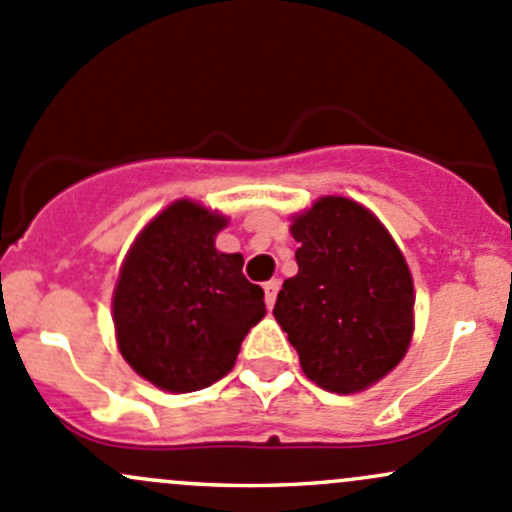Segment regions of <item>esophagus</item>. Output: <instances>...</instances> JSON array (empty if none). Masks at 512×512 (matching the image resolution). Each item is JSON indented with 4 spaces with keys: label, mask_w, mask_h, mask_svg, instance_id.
<instances>
[{
    "label": "esophagus",
    "mask_w": 512,
    "mask_h": 512,
    "mask_svg": "<svg viewBox=\"0 0 512 512\" xmlns=\"http://www.w3.org/2000/svg\"><path fill=\"white\" fill-rule=\"evenodd\" d=\"M278 288H281V281H278V278H273V281H268L266 286H263V291H266V305H268V308H273V303H276Z\"/></svg>",
    "instance_id": "obj_1"
}]
</instances>
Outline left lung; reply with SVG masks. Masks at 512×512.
<instances>
[{
  "label": "left lung",
  "mask_w": 512,
  "mask_h": 512,
  "mask_svg": "<svg viewBox=\"0 0 512 512\" xmlns=\"http://www.w3.org/2000/svg\"><path fill=\"white\" fill-rule=\"evenodd\" d=\"M298 273L276 298L278 325L305 377L355 394L392 372L414 333V283L402 251L370 209L320 197L295 214Z\"/></svg>",
  "instance_id": "left-lung-1"
}]
</instances>
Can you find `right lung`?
Wrapping results in <instances>:
<instances>
[{
    "instance_id": "1",
    "label": "right lung",
    "mask_w": 512,
    "mask_h": 512,
    "mask_svg": "<svg viewBox=\"0 0 512 512\" xmlns=\"http://www.w3.org/2000/svg\"><path fill=\"white\" fill-rule=\"evenodd\" d=\"M226 217L189 199L157 214L120 268L113 323L120 355L165 392H197L231 372L241 340L266 315L244 256L214 246Z\"/></svg>"
}]
</instances>
